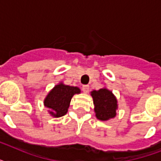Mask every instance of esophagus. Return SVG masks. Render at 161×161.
<instances>
[{
    "label": "esophagus",
    "instance_id": "1",
    "mask_svg": "<svg viewBox=\"0 0 161 161\" xmlns=\"http://www.w3.org/2000/svg\"><path fill=\"white\" fill-rule=\"evenodd\" d=\"M82 89H83V93H88V91H89V86L88 85H83V87H82Z\"/></svg>",
    "mask_w": 161,
    "mask_h": 161
}]
</instances>
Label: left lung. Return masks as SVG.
Instances as JSON below:
<instances>
[{
	"mask_svg": "<svg viewBox=\"0 0 161 161\" xmlns=\"http://www.w3.org/2000/svg\"><path fill=\"white\" fill-rule=\"evenodd\" d=\"M91 95L93 99L96 117L98 119L105 121L114 117L118 108L117 99L111 91L101 88L98 91H93Z\"/></svg>",
	"mask_w": 161,
	"mask_h": 161,
	"instance_id": "left-lung-1",
	"label": "left lung"
}]
</instances>
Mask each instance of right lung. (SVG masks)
<instances>
[{"instance_id":"1","label":"right lung","mask_w":161,"mask_h":161,"mask_svg":"<svg viewBox=\"0 0 161 161\" xmlns=\"http://www.w3.org/2000/svg\"><path fill=\"white\" fill-rule=\"evenodd\" d=\"M79 93L80 89L77 87L59 83L47 94L44 100V104L51 109L50 114L53 117H62L68 112L71 98L75 93Z\"/></svg>"}]
</instances>
